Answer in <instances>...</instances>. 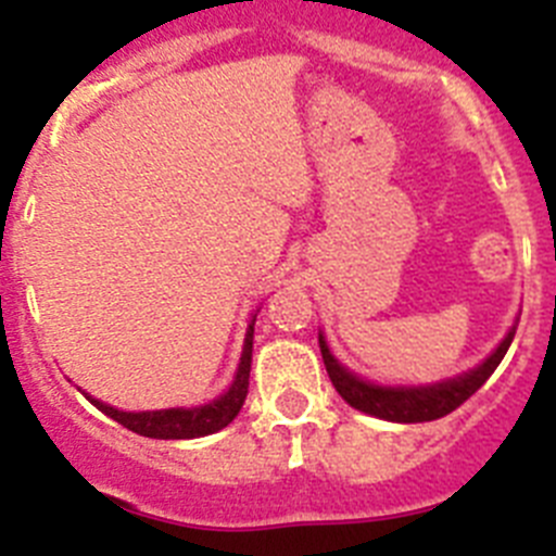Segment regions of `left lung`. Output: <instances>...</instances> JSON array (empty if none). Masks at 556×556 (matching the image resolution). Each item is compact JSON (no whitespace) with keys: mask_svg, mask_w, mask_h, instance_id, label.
Wrapping results in <instances>:
<instances>
[{"mask_svg":"<svg viewBox=\"0 0 556 556\" xmlns=\"http://www.w3.org/2000/svg\"><path fill=\"white\" fill-rule=\"evenodd\" d=\"M515 328H518V317L509 326V331L504 333L495 351L490 353L481 365L470 367L465 372H456L451 378H440V381H431V384H378L370 378H362L358 372L348 370L342 362L331 353L326 337L320 331V353L323 362H326L328 378L331 384L337 387V392L345 397L353 409L365 412L370 417H381V420H390V424H426V420H437V417H445L468 401L476 390H479L484 381L495 372V367L501 365L504 353L509 351L515 337Z\"/></svg>","mask_w":556,"mask_h":556,"instance_id":"8db88e82","label":"left lung"}]
</instances>
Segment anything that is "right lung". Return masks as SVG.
Returning <instances> with one entry per match:
<instances>
[{
    "mask_svg": "<svg viewBox=\"0 0 556 556\" xmlns=\"http://www.w3.org/2000/svg\"><path fill=\"white\" fill-rule=\"evenodd\" d=\"M255 308L248 320V331H244L242 356L236 365L233 381L223 395H217L208 404L200 406H172V409H147V412H125L116 409L111 404H102L100 397H91L88 392L83 395L91 401L100 412H105L111 420L122 424L125 429L136 431L141 437H152V440H194V437H208L214 431L225 429V426L239 415L244 397H248L250 384V365H253V326H255Z\"/></svg>",
    "mask_w": 556,
    "mask_h": 556,
    "instance_id": "add662e5",
    "label": "right lung"
}]
</instances>
